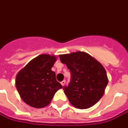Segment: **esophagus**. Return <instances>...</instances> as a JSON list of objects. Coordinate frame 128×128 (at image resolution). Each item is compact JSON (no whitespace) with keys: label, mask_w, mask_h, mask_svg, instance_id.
Returning <instances> with one entry per match:
<instances>
[{"label":"esophagus","mask_w":128,"mask_h":128,"mask_svg":"<svg viewBox=\"0 0 128 128\" xmlns=\"http://www.w3.org/2000/svg\"><path fill=\"white\" fill-rule=\"evenodd\" d=\"M60 84H61V85H62V86H65V84H66V81H65V80H63V81H62V82H60Z\"/></svg>","instance_id":"1"}]
</instances>
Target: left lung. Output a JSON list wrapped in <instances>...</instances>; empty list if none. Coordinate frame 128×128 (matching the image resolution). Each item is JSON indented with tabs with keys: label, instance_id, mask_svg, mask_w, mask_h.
Instances as JSON below:
<instances>
[{
	"label": "left lung",
	"instance_id": "8db88e82",
	"mask_svg": "<svg viewBox=\"0 0 128 128\" xmlns=\"http://www.w3.org/2000/svg\"><path fill=\"white\" fill-rule=\"evenodd\" d=\"M71 72V81L63 88L70 102L75 108H90L101 99L108 77L103 66L84 52L59 55Z\"/></svg>",
	"mask_w": 128,
	"mask_h": 128
}]
</instances>
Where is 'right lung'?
Wrapping results in <instances>:
<instances>
[{"label":"right lung","instance_id":"right-lung-1","mask_svg":"<svg viewBox=\"0 0 128 128\" xmlns=\"http://www.w3.org/2000/svg\"><path fill=\"white\" fill-rule=\"evenodd\" d=\"M56 61V56L41 54L17 73L16 88L22 100L29 106L35 108L47 106L55 92L62 88L52 70Z\"/></svg>","mask_w":128,"mask_h":128}]
</instances>
